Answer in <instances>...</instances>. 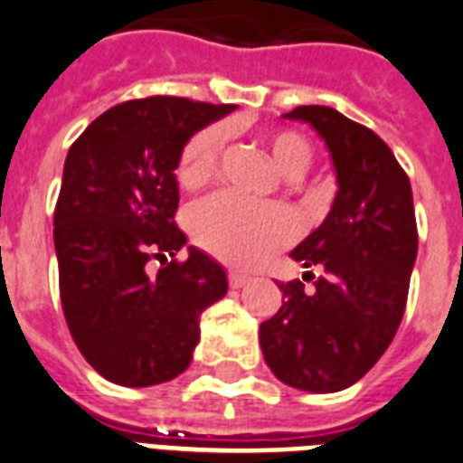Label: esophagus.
<instances>
[{"label": "esophagus", "instance_id": "obj_1", "mask_svg": "<svg viewBox=\"0 0 463 463\" xmlns=\"http://www.w3.org/2000/svg\"><path fill=\"white\" fill-rule=\"evenodd\" d=\"M228 284H231V288H242L245 284H250V277L247 274H242V271H228Z\"/></svg>", "mask_w": 463, "mask_h": 463}]
</instances>
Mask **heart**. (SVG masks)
Listing matches in <instances>:
<instances>
[{
    "mask_svg": "<svg viewBox=\"0 0 463 463\" xmlns=\"http://www.w3.org/2000/svg\"><path fill=\"white\" fill-rule=\"evenodd\" d=\"M262 140L281 175L298 176L308 167L310 146L301 133L274 128L262 133ZM223 146L225 133L221 126H208L194 133L176 160L179 186H206L218 175ZM186 225L196 245L238 267H255L296 235V221L287 208L250 203L228 192L194 203L186 213Z\"/></svg>",
    "mask_w": 463,
    "mask_h": 463,
    "instance_id": "heart-1",
    "label": "heart"
}]
</instances>
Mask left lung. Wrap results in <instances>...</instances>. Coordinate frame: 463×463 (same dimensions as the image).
Wrapping results in <instances>:
<instances>
[{"label":"left lung","mask_w":463,"mask_h":463,"mask_svg":"<svg viewBox=\"0 0 463 463\" xmlns=\"http://www.w3.org/2000/svg\"><path fill=\"white\" fill-rule=\"evenodd\" d=\"M284 118L310 123L326 140L337 196L323 225L291 257L320 267L313 289L281 284L277 316L260 326L264 362L279 381L310 393L357 383L403 320L418 225L411 179L373 130L330 106H296Z\"/></svg>","instance_id":"obj_1"}]
</instances>
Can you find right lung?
<instances>
[{
    "label": "right lung",
    "instance_id": "1",
    "mask_svg": "<svg viewBox=\"0 0 463 463\" xmlns=\"http://www.w3.org/2000/svg\"><path fill=\"white\" fill-rule=\"evenodd\" d=\"M232 109L133 99L91 121L67 153L52 218L60 301L82 357L118 386H155L184 372L199 316L228 291L225 269L206 252L167 257L186 245L175 223L179 153Z\"/></svg>",
    "mask_w": 463,
    "mask_h": 463
}]
</instances>
